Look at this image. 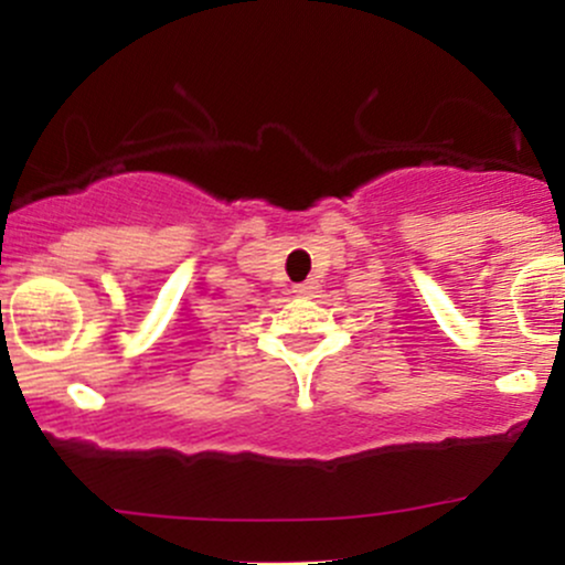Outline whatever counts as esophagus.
I'll return each mask as SVG.
<instances>
[{"label":"esophagus","mask_w":565,"mask_h":565,"mask_svg":"<svg viewBox=\"0 0 565 565\" xmlns=\"http://www.w3.org/2000/svg\"><path fill=\"white\" fill-rule=\"evenodd\" d=\"M316 289H319V284H316V281H302V284H297V287H295V295L310 297V295H316Z\"/></svg>","instance_id":"34e87169"}]
</instances>
